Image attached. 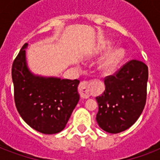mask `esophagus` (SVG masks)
<instances>
[{"instance_id": "34e87169", "label": "esophagus", "mask_w": 160, "mask_h": 160, "mask_svg": "<svg viewBox=\"0 0 160 160\" xmlns=\"http://www.w3.org/2000/svg\"><path fill=\"white\" fill-rule=\"evenodd\" d=\"M78 91H79L80 97L83 99H87L90 97L91 95V87H90V82L85 81V80L80 82L78 87Z\"/></svg>"}]
</instances>
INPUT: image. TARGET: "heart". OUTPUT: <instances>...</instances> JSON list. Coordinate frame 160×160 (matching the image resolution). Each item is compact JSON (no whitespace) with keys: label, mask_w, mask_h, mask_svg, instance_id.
<instances>
[{"label":"heart","mask_w":160,"mask_h":160,"mask_svg":"<svg viewBox=\"0 0 160 160\" xmlns=\"http://www.w3.org/2000/svg\"><path fill=\"white\" fill-rule=\"evenodd\" d=\"M111 48L110 44H106L105 46L101 47V51H107ZM124 56V51L122 49H114L112 50L108 55L105 56V58L103 60L100 65V69L103 72L109 73L114 70L116 67L117 65L119 64L121 60Z\"/></svg>","instance_id":"1"}]
</instances>
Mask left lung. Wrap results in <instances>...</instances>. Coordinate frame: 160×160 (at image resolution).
Returning <instances> with one entry per match:
<instances>
[{
	"mask_svg": "<svg viewBox=\"0 0 160 160\" xmlns=\"http://www.w3.org/2000/svg\"><path fill=\"white\" fill-rule=\"evenodd\" d=\"M148 77V66L131 60L105 78V90L96 97V120L103 130L117 134L136 122L146 103Z\"/></svg>",
	"mask_w": 160,
	"mask_h": 160,
	"instance_id": "8db88e82",
	"label": "left lung"
}]
</instances>
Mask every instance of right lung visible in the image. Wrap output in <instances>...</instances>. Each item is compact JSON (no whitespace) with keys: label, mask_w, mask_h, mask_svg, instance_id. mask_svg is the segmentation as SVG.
Wrapping results in <instances>:
<instances>
[{"label":"right lung","mask_w":160,"mask_h":160,"mask_svg":"<svg viewBox=\"0 0 160 160\" xmlns=\"http://www.w3.org/2000/svg\"><path fill=\"white\" fill-rule=\"evenodd\" d=\"M26 47L27 43L11 69L16 109L31 128L42 134H56L64 129L79 101L80 80L32 75L26 66Z\"/></svg>","instance_id":"add662e5"}]
</instances>
